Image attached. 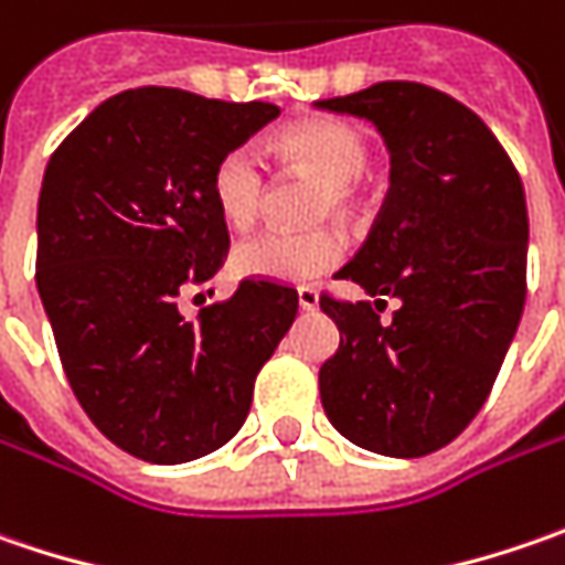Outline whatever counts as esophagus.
<instances>
[{"instance_id": "obj_1", "label": "esophagus", "mask_w": 565, "mask_h": 565, "mask_svg": "<svg viewBox=\"0 0 565 565\" xmlns=\"http://www.w3.org/2000/svg\"><path fill=\"white\" fill-rule=\"evenodd\" d=\"M297 303H300L303 312L319 309V290H316V287H300V290H297Z\"/></svg>"}]
</instances>
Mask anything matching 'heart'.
I'll return each mask as SVG.
<instances>
[{"instance_id": "obj_1", "label": "heart", "mask_w": 565, "mask_h": 565, "mask_svg": "<svg viewBox=\"0 0 565 565\" xmlns=\"http://www.w3.org/2000/svg\"><path fill=\"white\" fill-rule=\"evenodd\" d=\"M284 160L297 163L326 183L319 211H348L356 180L370 167V145L363 132L344 119H307L278 138ZM265 167L253 148H231L211 170V199L227 227L246 231L262 211ZM348 253V239L338 231H265L243 239L234 249V271L256 281L300 284L326 275Z\"/></svg>"}]
</instances>
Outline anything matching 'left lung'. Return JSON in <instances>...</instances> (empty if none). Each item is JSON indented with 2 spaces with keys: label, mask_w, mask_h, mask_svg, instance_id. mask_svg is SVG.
<instances>
[{
  "label": "left lung",
  "mask_w": 565,
  "mask_h": 565,
  "mask_svg": "<svg viewBox=\"0 0 565 565\" xmlns=\"http://www.w3.org/2000/svg\"><path fill=\"white\" fill-rule=\"evenodd\" d=\"M376 126L392 185L366 243L338 278L403 307L322 297L341 344L319 370L331 427L360 449L417 458L475 420L525 309L527 205L497 136L455 97L382 82L316 100Z\"/></svg>",
  "instance_id": "obj_1"
}]
</instances>
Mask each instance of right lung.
I'll list each match as a JSON object with an SVG mask.
<instances>
[{
  "label": "right lung",
  "mask_w": 565,
  "mask_h": 565,
  "mask_svg": "<svg viewBox=\"0 0 565 565\" xmlns=\"http://www.w3.org/2000/svg\"><path fill=\"white\" fill-rule=\"evenodd\" d=\"M180 87L104 100L46 163L38 290L75 398L110 443L154 465L221 449L243 427L258 370L294 326L297 290L243 281L189 322L177 300L227 253L211 170L278 119Z\"/></svg>",
  "instance_id": "obj_1"
}]
</instances>
